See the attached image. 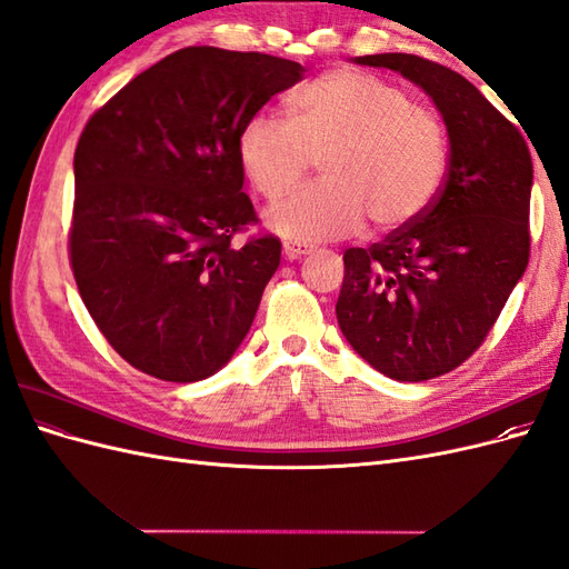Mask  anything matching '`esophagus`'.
<instances>
[{"mask_svg":"<svg viewBox=\"0 0 569 569\" xmlns=\"http://www.w3.org/2000/svg\"><path fill=\"white\" fill-rule=\"evenodd\" d=\"M282 249H284V258H289V261H297V258H301V256L313 251V247L301 244V242H284Z\"/></svg>","mask_w":569,"mask_h":569,"instance_id":"esophagus-1","label":"esophagus"}]
</instances>
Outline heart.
<instances>
[{"label": "heart", "mask_w": 569, "mask_h": 569, "mask_svg": "<svg viewBox=\"0 0 569 569\" xmlns=\"http://www.w3.org/2000/svg\"><path fill=\"white\" fill-rule=\"evenodd\" d=\"M237 157L268 201L289 194L320 157L322 180L268 213L295 242H325L363 228L396 230L422 216L446 176L439 118L406 90L358 71H332L289 99V120L253 113L239 130Z\"/></svg>", "instance_id": "obj_1"}]
</instances>
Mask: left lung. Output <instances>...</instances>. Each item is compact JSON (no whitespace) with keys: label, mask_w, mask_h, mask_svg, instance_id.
<instances>
[{"label":"left lung","mask_w":569,"mask_h":569,"mask_svg":"<svg viewBox=\"0 0 569 569\" xmlns=\"http://www.w3.org/2000/svg\"><path fill=\"white\" fill-rule=\"evenodd\" d=\"M416 82L449 132L429 209L368 249L343 251L337 320L353 351L399 382L456 370L487 339L529 263L533 168L522 132L470 80L416 54H370Z\"/></svg>","instance_id":"obj_1"}]
</instances>
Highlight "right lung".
I'll return each mask as SVG.
<instances>
[{
	"mask_svg": "<svg viewBox=\"0 0 569 569\" xmlns=\"http://www.w3.org/2000/svg\"><path fill=\"white\" fill-rule=\"evenodd\" d=\"M303 73L261 51L187 47L132 78L84 126L68 234L73 278L99 332L140 372L199 382L247 337L282 244L258 234L232 247L258 222L237 137Z\"/></svg>",
	"mask_w": 569,
	"mask_h": 569,
	"instance_id": "right-lung-1",
	"label": "right lung"
}]
</instances>
